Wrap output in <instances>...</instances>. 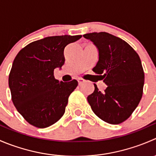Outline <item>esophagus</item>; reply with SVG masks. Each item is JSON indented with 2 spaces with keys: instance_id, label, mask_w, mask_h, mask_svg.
<instances>
[{
  "instance_id": "34e87169",
  "label": "esophagus",
  "mask_w": 156,
  "mask_h": 156,
  "mask_svg": "<svg viewBox=\"0 0 156 156\" xmlns=\"http://www.w3.org/2000/svg\"><path fill=\"white\" fill-rule=\"evenodd\" d=\"M84 79H82V78H79V79H78V84H79V85H81V84H82L83 83H84Z\"/></svg>"
}]
</instances>
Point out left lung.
Returning a JSON list of instances; mask_svg holds the SVG:
<instances>
[{
  "mask_svg": "<svg viewBox=\"0 0 156 156\" xmlns=\"http://www.w3.org/2000/svg\"><path fill=\"white\" fill-rule=\"evenodd\" d=\"M99 50V60L93 71L107 87L87 97L93 112L112 125L127 120L137 107L143 96L144 72L139 55L126 41L107 32L84 34Z\"/></svg>",
  "mask_w": 156,
  "mask_h": 156,
  "instance_id": "8db88e82",
  "label": "left lung"
}]
</instances>
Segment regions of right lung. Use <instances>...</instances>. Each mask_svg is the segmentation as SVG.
Returning a JSON list of instances; mask_svg holds the SVG:
<instances>
[{
	"instance_id": "add662e5",
	"label": "right lung",
	"mask_w": 156,
	"mask_h": 156,
	"mask_svg": "<svg viewBox=\"0 0 156 156\" xmlns=\"http://www.w3.org/2000/svg\"><path fill=\"white\" fill-rule=\"evenodd\" d=\"M81 35L47 37L29 44L14 59L9 75L12 101L30 125L45 128L65 113L70 94L78 86L72 80L62 82L53 75L65 62L64 49Z\"/></svg>"
}]
</instances>
